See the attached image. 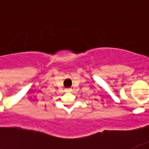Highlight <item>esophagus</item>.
<instances>
[{
	"label": "esophagus",
	"mask_w": 149,
	"mask_h": 149,
	"mask_svg": "<svg viewBox=\"0 0 149 149\" xmlns=\"http://www.w3.org/2000/svg\"><path fill=\"white\" fill-rule=\"evenodd\" d=\"M65 92H71V91H72V90H71L70 88H67V89H65Z\"/></svg>",
	"instance_id": "obj_1"
}]
</instances>
